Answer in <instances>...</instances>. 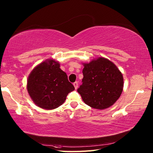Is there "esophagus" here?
Returning a JSON list of instances; mask_svg holds the SVG:
<instances>
[{"label":"esophagus","mask_w":153,"mask_h":153,"mask_svg":"<svg viewBox=\"0 0 153 153\" xmlns=\"http://www.w3.org/2000/svg\"><path fill=\"white\" fill-rule=\"evenodd\" d=\"M74 87H75V89H77V87H78V83H77V82H74Z\"/></svg>","instance_id":"esophagus-1"}]
</instances>
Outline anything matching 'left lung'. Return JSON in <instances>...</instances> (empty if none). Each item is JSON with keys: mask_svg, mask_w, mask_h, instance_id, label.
I'll use <instances>...</instances> for the list:
<instances>
[{"mask_svg": "<svg viewBox=\"0 0 153 153\" xmlns=\"http://www.w3.org/2000/svg\"><path fill=\"white\" fill-rule=\"evenodd\" d=\"M82 85L78 92L86 105L104 110L112 106L123 91L122 74L112 62L99 57L83 63Z\"/></svg>", "mask_w": 153, "mask_h": 153, "instance_id": "obj_1", "label": "left lung"}]
</instances>
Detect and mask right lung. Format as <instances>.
<instances>
[{"mask_svg": "<svg viewBox=\"0 0 153 153\" xmlns=\"http://www.w3.org/2000/svg\"><path fill=\"white\" fill-rule=\"evenodd\" d=\"M27 89L37 106L53 110L62 105L68 93L75 89L60 63L47 59L35 66L28 76Z\"/></svg>", "mask_w": 153, "mask_h": 153, "instance_id": "obj_1", "label": "right lung"}]
</instances>
